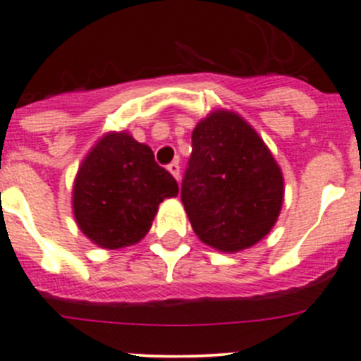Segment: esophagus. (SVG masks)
I'll return each mask as SVG.
<instances>
[{
  "label": "esophagus",
  "mask_w": 361,
  "mask_h": 361,
  "mask_svg": "<svg viewBox=\"0 0 361 361\" xmlns=\"http://www.w3.org/2000/svg\"><path fill=\"white\" fill-rule=\"evenodd\" d=\"M167 171H169L171 174H173L176 180H180V164L178 162H171L169 166H167Z\"/></svg>",
  "instance_id": "34e87169"
}]
</instances>
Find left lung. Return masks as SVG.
Returning a JSON list of instances; mask_svg holds the SVG:
<instances>
[{"instance_id": "obj_1", "label": "left lung", "mask_w": 361, "mask_h": 361, "mask_svg": "<svg viewBox=\"0 0 361 361\" xmlns=\"http://www.w3.org/2000/svg\"><path fill=\"white\" fill-rule=\"evenodd\" d=\"M181 201L202 243L240 252L281 215L284 176L257 132L233 111H213L192 132Z\"/></svg>"}]
</instances>
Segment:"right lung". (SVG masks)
<instances>
[{"instance_id": "add662e5", "label": "right lung", "mask_w": 361, "mask_h": 361, "mask_svg": "<svg viewBox=\"0 0 361 361\" xmlns=\"http://www.w3.org/2000/svg\"><path fill=\"white\" fill-rule=\"evenodd\" d=\"M176 195V180L155 162L149 146L128 132H109L77 171L72 208L84 236L114 250L141 241L160 202Z\"/></svg>"}]
</instances>
